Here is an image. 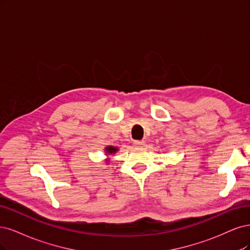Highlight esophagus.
<instances>
[{
	"label": "esophagus",
	"instance_id": "1",
	"mask_svg": "<svg viewBox=\"0 0 250 250\" xmlns=\"http://www.w3.org/2000/svg\"><path fill=\"white\" fill-rule=\"evenodd\" d=\"M133 144H134L135 147H141V146H144V144H146V142H144L143 140H136V141L133 142Z\"/></svg>",
	"mask_w": 250,
	"mask_h": 250
}]
</instances>
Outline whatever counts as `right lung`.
I'll list each match as a JSON object with an SVG mask.
<instances>
[{
  "label": "right lung",
  "instance_id": "right-lung-1",
  "mask_svg": "<svg viewBox=\"0 0 250 250\" xmlns=\"http://www.w3.org/2000/svg\"><path fill=\"white\" fill-rule=\"evenodd\" d=\"M119 150L118 147L116 146H106L104 147V154H106V156L108 157L106 160H104V162H106V164H109L110 163V156L116 154V152Z\"/></svg>",
  "mask_w": 250,
  "mask_h": 250
}]
</instances>
